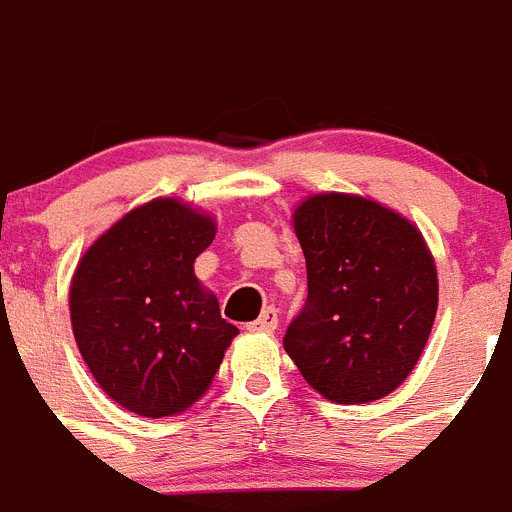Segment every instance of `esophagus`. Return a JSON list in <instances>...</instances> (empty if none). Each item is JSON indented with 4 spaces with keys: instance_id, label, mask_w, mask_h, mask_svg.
Wrapping results in <instances>:
<instances>
[{
    "instance_id": "1",
    "label": "esophagus",
    "mask_w": 512,
    "mask_h": 512,
    "mask_svg": "<svg viewBox=\"0 0 512 512\" xmlns=\"http://www.w3.org/2000/svg\"><path fill=\"white\" fill-rule=\"evenodd\" d=\"M279 323V310L277 307H264V312L259 315V320L248 323L246 328L253 330V333H274Z\"/></svg>"
}]
</instances>
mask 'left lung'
<instances>
[{
	"mask_svg": "<svg viewBox=\"0 0 512 512\" xmlns=\"http://www.w3.org/2000/svg\"><path fill=\"white\" fill-rule=\"evenodd\" d=\"M307 300L284 351L312 390L361 405L397 390L418 364L438 307L423 235L354 194H315L295 210Z\"/></svg>",
	"mask_w": 512,
	"mask_h": 512,
	"instance_id": "8db88e82",
	"label": "left lung"
}]
</instances>
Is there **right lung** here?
<instances>
[{"label": "right lung", "mask_w": 512, "mask_h": 512, "mask_svg": "<svg viewBox=\"0 0 512 512\" xmlns=\"http://www.w3.org/2000/svg\"><path fill=\"white\" fill-rule=\"evenodd\" d=\"M212 238V217L153 200L117 220L76 266V346L99 387L130 413L187 410L238 333L194 277V259Z\"/></svg>", "instance_id": "add662e5"}]
</instances>
